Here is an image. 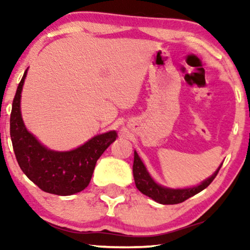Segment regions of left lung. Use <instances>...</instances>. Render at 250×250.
<instances>
[{
  "instance_id": "1",
  "label": "left lung",
  "mask_w": 250,
  "mask_h": 250,
  "mask_svg": "<svg viewBox=\"0 0 250 250\" xmlns=\"http://www.w3.org/2000/svg\"><path fill=\"white\" fill-rule=\"evenodd\" d=\"M222 165L218 167V169L211 175L209 179L204 181L200 186L189 188V189H168V188H164L159 184H157L155 181L151 179L149 173L146 172L145 165L140 159L136 151L134 152V163H133V175H134L135 186L138 189L141 191L143 194L148 196L157 203L163 205H175L180 204L189 199L190 197L194 194L199 193L200 191L209 186L213 182V180L216 177L218 170Z\"/></svg>"
}]
</instances>
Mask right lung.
Instances as JSON below:
<instances>
[{"label":"right lung","instance_id":"obj_1","mask_svg":"<svg viewBox=\"0 0 250 250\" xmlns=\"http://www.w3.org/2000/svg\"><path fill=\"white\" fill-rule=\"evenodd\" d=\"M27 69L17 87L10 116V135L20 168L45 192L69 196L90 183L97 160L117 138L115 131L94 136L80 148L66 152L46 149L27 131L20 114V97Z\"/></svg>","mask_w":250,"mask_h":250}]
</instances>
